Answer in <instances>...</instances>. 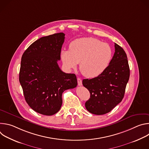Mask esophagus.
Here are the masks:
<instances>
[{"instance_id": "esophagus-1", "label": "esophagus", "mask_w": 149, "mask_h": 149, "mask_svg": "<svg viewBox=\"0 0 149 149\" xmlns=\"http://www.w3.org/2000/svg\"><path fill=\"white\" fill-rule=\"evenodd\" d=\"M77 82H78V85L79 86H81L82 85V80L81 78H77Z\"/></svg>"}]
</instances>
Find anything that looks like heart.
Instances as JSON below:
<instances>
[{
	"label": "heart",
	"instance_id": "obj_1",
	"mask_svg": "<svg viewBox=\"0 0 149 149\" xmlns=\"http://www.w3.org/2000/svg\"><path fill=\"white\" fill-rule=\"evenodd\" d=\"M69 48L61 52L63 65L71 70L80 62V71L90 78L100 75L107 69L113 56V49L108 44L92 37L77 39L71 42Z\"/></svg>",
	"mask_w": 149,
	"mask_h": 149
}]
</instances>
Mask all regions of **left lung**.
<instances>
[{
  "label": "left lung",
  "mask_w": 149,
  "mask_h": 149,
  "mask_svg": "<svg viewBox=\"0 0 149 149\" xmlns=\"http://www.w3.org/2000/svg\"><path fill=\"white\" fill-rule=\"evenodd\" d=\"M115 52L108 67L95 78L82 80L90 93L86 109L95 115L111 111L123 100L130 77V68L124 49L115 43Z\"/></svg>",
  "instance_id": "obj_1"
}]
</instances>
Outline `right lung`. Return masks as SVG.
<instances>
[{
	"instance_id": "add662e5",
	"label": "right lung",
	"mask_w": 149,
	"mask_h": 149,
	"mask_svg": "<svg viewBox=\"0 0 149 149\" xmlns=\"http://www.w3.org/2000/svg\"><path fill=\"white\" fill-rule=\"evenodd\" d=\"M64 39L62 32L42 37L26 49L21 59L19 82L25 99L41 114L58 112L63 92L77 86L76 75L63 72L58 65Z\"/></svg>"
}]
</instances>
